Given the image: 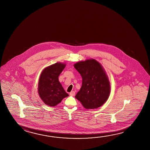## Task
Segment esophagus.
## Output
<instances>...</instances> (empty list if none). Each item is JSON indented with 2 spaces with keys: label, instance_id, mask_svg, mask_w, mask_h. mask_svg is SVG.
Instances as JSON below:
<instances>
[{
  "label": "esophagus",
  "instance_id": "esophagus-1",
  "mask_svg": "<svg viewBox=\"0 0 150 150\" xmlns=\"http://www.w3.org/2000/svg\"><path fill=\"white\" fill-rule=\"evenodd\" d=\"M69 95L71 96H75V92H74V91H71L70 93H69Z\"/></svg>",
  "mask_w": 150,
  "mask_h": 150
}]
</instances>
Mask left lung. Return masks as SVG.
Here are the masks:
<instances>
[{
	"label": "left lung",
	"instance_id": "obj_1",
	"mask_svg": "<svg viewBox=\"0 0 150 150\" xmlns=\"http://www.w3.org/2000/svg\"><path fill=\"white\" fill-rule=\"evenodd\" d=\"M74 67L82 77V85L75 98L87 109L101 106L108 98L110 85L100 64L92 59L78 62Z\"/></svg>",
	"mask_w": 150,
	"mask_h": 150
}]
</instances>
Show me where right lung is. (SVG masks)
<instances>
[{
  "label": "right lung",
  "instance_id": "1",
  "mask_svg": "<svg viewBox=\"0 0 150 150\" xmlns=\"http://www.w3.org/2000/svg\"><path fill=\"white\" fill-rule=\"evenodd\" d=\"M65 67V64L57 63L42 71L40 76L38 91L46 105L55 106L69 94L58 81V76Z\"/></svg>",
  "mask_w": 150,
  "mask_h": 150
}]
</instances>
